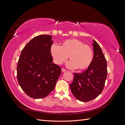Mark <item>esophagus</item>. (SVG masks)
Wrapping results in <instances>:
<instances>
[{"label":"esophagus","instance_id":"esophagus-1","mask_svg":"<svg viewBox=\"0 0 125 125\" xmlns=\"http://www.w3.org/2000/svg\"><path fill=\"white\" fill-rule=\"evenodd\" d=\"M62 73H64V72L66 71V70L64 68H62Z\"/></svg>","mask_w":125,"mask_h":125}]
</instances>
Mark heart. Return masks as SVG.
Here are the masks:
<instances>
[{
  "mask_svg": "<svg viewBox=\"0 0 125 125\" xmlns=\"http://www.w3.org/2000/svg\"><path fill=\"white\" fill-rule=\"evenodd\" d=\"M51 54L54 62L62 64L69 58L70 60L67 65L70 68L84 70L92 63L93 52L89 45L83 44L82 41L75 39H70L62 41L61 45H52Z\"/></svg>",
  "mask_w": 125,
  "mask_h": 125,
  "instance_id": "heart-1",
  "label": "heart"
}]
</instances>
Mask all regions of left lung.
<instances>
[{
	"mask_svg": "<svg viewBox=\"0 0 125 125\" xmlns=\"http://www.w3.org/2000/svg\"><path fill=\"white\" fill-rule=\"evenodd\" d=\"M92 63L82 73H74L70 88L73 96L81 102L95 99L102 93L107 78V62L100 45L93 40Z\"/></svg>",
	"mask_w": 125,
	"mask_h": 125,
	"instance_id": "obj_1",
	"label": "left lung"
}]
</instances>
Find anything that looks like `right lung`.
Segmentation results:
<instances>
[{
	"instance_id": "obj_1",
	"label": "right lung",
	"mask_w": 125,
	"mask_h": 125,
	"mask_svg": "<svg viewBox=\"0 0 125 125\" xmlns=\"http://www.w3.org/2000/svg\"><path fill=\"white\" fill-rule=\"evenodd\" d=\"M52 36L40 35L22 50L17 66V79L22 90L33 99L47 96L55 89L61 67L52 62Z\"/></svg>"
}]
</instances>
